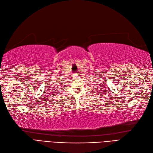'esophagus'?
<instances>
[{"label": "esophagus", "mask_w": 153, "mask_h": 153, "mask_svg": "<svg viewBox=\"0 0 153 153\" xmlns=\"http://www.w3.org/2000/svg\"><path fill=\"white\" fill-rule=\"evenodd\" d=\"M78 76V74L77 73H74V76Z\"/></svg>", "instance_id": "obj_1"}]
</instances>
